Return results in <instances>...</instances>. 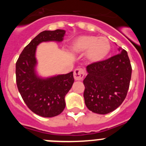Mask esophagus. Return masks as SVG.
<instances>
[{"mask_svg": "<svg viewBox=\"0 0 146 146\" xmlns=\"http://www.w3.org/2000/svg\"><path fill=\"white\" fill-rule=\"evenodd\" d=\"M85 75V71L82 69H77L74 70V78L75 80L80 81L82 80Z\"/></svg>", "mask_w": 146, "mask_h": 146, "instance_id": "34e87169", "label": "esophagus"}]
</instances>
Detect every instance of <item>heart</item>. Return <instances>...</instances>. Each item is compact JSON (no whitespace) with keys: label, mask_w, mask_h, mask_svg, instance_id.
Returning a JSON list of instances; mask_svg holds the SVG:
<instances>
[{"label":"heart","mask_w":146,"mask_h":146,"mask_svg":"<svg viewBox=\"0 0 146 146\" xmlns=\"http://www.w3.org/2000/svg\"><path fill=\"white\" fill-rule=\"evenodd\" d=\"M70 49L77 54L86 52L87 60L95 64L102 61L108 57L111 50V45L106 37L81 36L72 41Z\"/></svg>","instance_id":"heart-1"}]
</instances>
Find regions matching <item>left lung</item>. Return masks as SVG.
Instances as JSON below:
<instances>
[{
  "mask_svg": "<svg viewBox=\"0 0 146 146\" xmlns=\"http://www.w3.org/2000/svg\"><path fill=\"white\" fill-rule=\"evenodd\" d=\"M120 53L86 67L83 80L85 103L89 110L108 114L122 104L127 94L131 76V66L125 50Z\"/></svg>",
  "mask_w": 146,
  "mask_h": 146,
  "instance_id": "1",
  "label": "left lung"
}]
</instances>
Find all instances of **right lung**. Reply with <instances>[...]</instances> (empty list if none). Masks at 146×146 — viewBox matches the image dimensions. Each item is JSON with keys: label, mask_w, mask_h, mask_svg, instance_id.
<instances>
[{"label": "right lung", "mask_w": 146, "mask_h": 146, "mask_svg": "<svg viewBox=\"0 0 146 146\" xmlns=\"http://www.w3.org/2000/svg\"><path fill=\"white\" fill-rule=\"evenodd\" d=\"M66 31L58 29L38 33L23 50L16 63L17 88L27 106L40 116L51 118L63 112L65 96L74 83L73 72L42 77L36 72V47L42 42H60Z\"/></svg>", "instance_id": "obj_1"}]
</instances>
